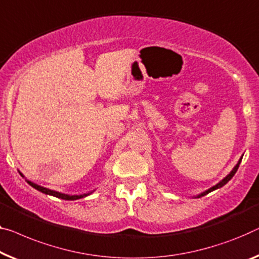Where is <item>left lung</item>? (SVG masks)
I'll list each match as a JSON object with an SVG mask.
<instances>
[{
  "mask_svg": "<svg viewBox=\"0 0 259 259\" xmlns=\"http://www.w3.org/2000/svg\"><path fill=\"white\" fill-rule=\"evenodd\" d=\"M241 160H242V158H241V159H240V161H238V163H237V165H236V166H235V167H234V169H233V171H231V172L229 173V175L226 177V178H225V179H223L222 181H220V183H219L218 185H215V186H214V187H211V188H209V190H208V191H206V192H204V193H202V194H200V195H199V198H201V196H203V195H206V194H208V193H209V192H211V191H214V190H218V188H220V187H222V186H225V185H226L227 183H228V181H229V180H230L231 178H233V177L235 176V173H236V171H237V168H238V166H240V164H241Z\"/></svg>",
  "mask_w": 259,
  "mask_h": 259,
  "instance_id": "obj_1",
  "label": "left lung"
}]
</instances>
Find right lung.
I'll use <instances>...</instances> for the list:
<instances>
[{
  "label": "right lung",
  "instance_id": "1",
  "mask_svg": "<svg viewBox=\"0 0 259 259\" xmlns=\"http://www.w3.org/2000/svg\"><path fill=\"white\" fill-rule=\"evenodd\" d=\"M28 184L30 186H32L33 188H36L37 191H39L41 193H45V194H49V195H53L56 196V198H59V199H63V200H78L83 198V196H87L88 194H82V195H67V194H61V193H58L56 191H51L49 190V188H45V187H41V186H38V185L31 183V181H28Z\"/></svg>",
  "mask_w": 259,
  "mask_h": 259
}]
</instances>
